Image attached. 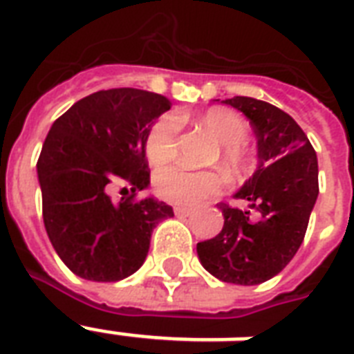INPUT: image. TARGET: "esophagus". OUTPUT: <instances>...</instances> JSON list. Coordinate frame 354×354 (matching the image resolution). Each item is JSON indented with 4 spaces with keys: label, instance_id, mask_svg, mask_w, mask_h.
Masks as SVG:
<instances>
[{
    "label": "esophagus",
    "instance_id": "1",
    "mask_svg": "<svg viewBox=\"0 0 354 354\" xmlns=\"http://www.w3.org/2000/svg\"><path fill=\"white\" fill-rule=\"evenodd\" d=\"M174 212L177 214V216H188V214H192V209H190V207L177 205L174 207Z\"/></svg>",
    "mask_w": 354,
    "mask_h": 354
}]
</instances>
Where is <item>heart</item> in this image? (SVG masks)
Returning a JSON list of instances; mask_svg holds the SVG:
<instances>
[{"label":"heart","mask_w":354,"mask_h":354,"mask_svg":"<svg viewBox=\"0 0 354 354\" xmlns=\"http://www.w3.org/2000/svg\"><path fill=\"white\" fill-rule=\"evenodd\" d=\"M199 123L220 142V158L233 169H244L248 166L250 151L246 147L248 124L235 111L225 108L207 110ZM179 124L174 117L158 119L145 138V155L153 166H162L171 160L177 153ZM156 192L160 198L171 203L194 205L203 201L224 187V177L218 171H198L183 164L164 167L156 175Z\"/></svg>","instance_id":"b5f03b06"}]
</instances>
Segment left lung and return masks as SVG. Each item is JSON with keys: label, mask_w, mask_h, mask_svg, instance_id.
<instances>
[{"label": "left lung", "mask_w": 354, "mask_h": 354, "mask_svg": "<svg viewBox=\"0 0 354 354\" xmlns=\"http://www.w3.org/2000/svg\"><path fill=\"white\" fill-rule=\"evenodd\" d=\"M243 111L257 138V169L235 194L250 211L220 205L224 227L198 243L201 265L214 278L237 286H257L288 265L306 235L319 194L317 155L295 119L276 106L250 97L222 100Z\"/></svg>", "instance_id": "8db88e82"}]
</instances>
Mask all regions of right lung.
<instances>
[{
  "label": "right lung",
  "mask_w": 354,
  "mask_h": 354,
  "mask_svg": "<svg viewBox=\"0 0 354 354\" xmlns=\"http://www.w3.org/2000/svg\"><path fill=\"white\" fill-rule=\"evenodd\" d=\"M171 102L158 93L121 87L82 98L55 119L37 175L48 239L80 278L119 281L147 257L151 235L174 209L149 187L145 138ZM129 182L131 196L113 202L109 190ZM127 190V188H124Z\"/></svg>",
  "instance_id": "right-lung-1"
}]
</instances>
